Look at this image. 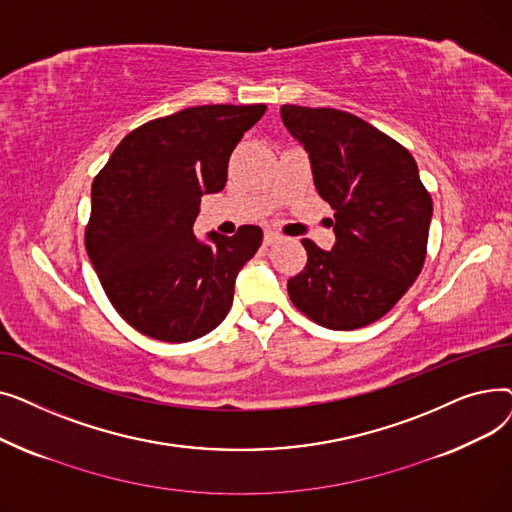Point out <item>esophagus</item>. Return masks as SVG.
I'll return each instance as SVG.
<instances>
[{
	"mask_svg": "<svg viewBox=\"0 0 512 512\" xmlns=\"http://www.w3.org/2000/svg\"><path fill=\"white\" fill-rule=\"evenodd\" d=\"M263 240H265V245H276V242L282 240V234H278V232H274V230H265Z\"/></svg>",
	"mask_w": 512,
	"mask_h": 512,
	"instance_id": "obj_1",
	"label": "esophagus"
}]
</instances>
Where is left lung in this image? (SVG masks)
<instances>
[{
  "mask_svg": "<svg viewBox=\"0 0 512 512\" xmlns=\"http://www.w3.org/2000/svg\"><path fill=\"white\" fill-rule=\"evenodd\" d=\"M280 114L309 153L336 234L330 251L303 238L307 265L288 280L290 301L328 330L369 326L398 303L425 261L434 207L417 161L348 112L282 105Z\"/></svg>",
  "mask_w": 512,
  "mask_h": 512,
  "instance_id": "left-lung-1",
  "label": "left lung"
}]
</instances>
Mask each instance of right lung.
<instances>
[{
    "label": "right lung",
    "mask_w": 512,
    "mask_h": 512,
    "mask_svg": "<svg viewBox=\"0 0 512 512\" xmlns=\"http://www.w3.org/2000/svg\"><path fill=\"white\" fill-rule=\"evenodd\" d=\"M267 107L197 105L122 139L91 188L89 259L114 309L141 334L188 342L218 328L236 276L261 247L259 226L193 234L203 195L220 193L228 159Z\"/></svg>",
    "instance_id": "1"
}]
</instances>
